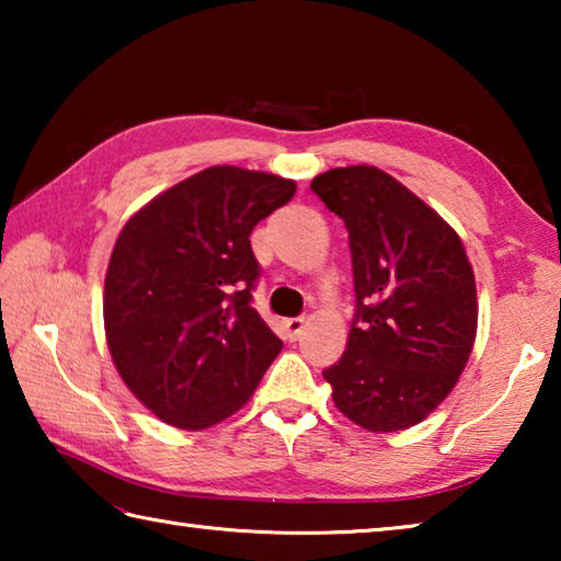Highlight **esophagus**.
Masks as SVG:
<instances>
[{
  "label": "esophagus",
  "instance_id": "1",
  "mask_svg": "<svg viewBox=\"0 0 561 561\" xmlns=\"http://www.w3.org/2000/svg\"><path fill=\"white\" fill-rule=\"evenodd\" d=\"M304 331V319L301 317H291V319H284L282 321V334L284 339L294 341Z\"/></svg>",
  "mask_w": 561,
  "mask_h": 561
}]
</instances>
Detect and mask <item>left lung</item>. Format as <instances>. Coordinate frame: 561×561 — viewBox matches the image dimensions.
I'll return each mask as SVG.
<instances>
[{
    "mask_svg": "<svg viewBox=\"0 0 561 561\" xmlns=\"http://www.w3.org/2000/svg\"><path fill=\"white\" fill-rule=\"evenodd\" d=\"M311 190L348 230L356 317L324 378L348 421L405 431L458 383L478 331L474 274L458 232L374 165L334 168Z\"/></svg>",
    "mask_w": 561,
    "mask_h": 561,
    "instance_id": "1",
    "label": "left lung"
}]
</instances>
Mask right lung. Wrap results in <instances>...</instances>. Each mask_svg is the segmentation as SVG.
I'll return each instance as SVG.
<instances>
[{
	"label": "right lung",
	"mask_w": 561,
	"mask_h": 561,
	"mask_svg": "<svg viewBox=\"0 0 561 561\" xmlns=\"http://www.w3.org/2000/svg\"><path fill=\"white\" fill-rule=\"evenodd\" d=\"M297 183L215 165L168 187L123 225L103 324L123 383L160 421L203 431L250 401L282 341L252 307L250 234Z\"/></svg>",
	"instance_id": "obj_1"
}]
</instances>
